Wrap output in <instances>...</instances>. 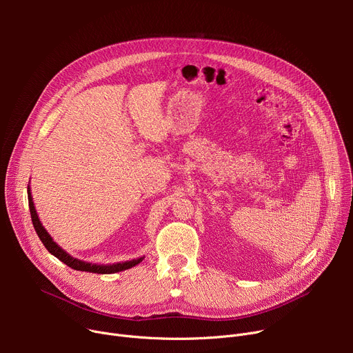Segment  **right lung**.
I'll list each match as a JSON object with an SVG mask.
<instances>
[{
	"label": "right lung",
	"mask_w": 353,
	"mask_h": 353,
	"mask_svg": "<svg viewBox=\"0 0 353 353\" xmlns=\"http://www.w3.org/2000/svg\"><path fill=\"white\" fill-rule=\"evenodd\" d=\"M28 206H30V213H31V220L34 229L39 234L40 240L43 242V245L47 248V250L54 254L63 263H65L68 268L74 269V270H83V272H91V273H100V274H107V273H116V272H121L125 269L133 268L136 265H139L144 257L140 259H134V261H128V262H123V263H113V265H92V263H87L83 261H79V259L71 257L68 253H65L57 243L54 242L51 239V236L47 233V230L43 228V225L40 223V219L37 216L34 203H32V197L30 193V188H28Z\"/></svg>",
	"instance_id": "obj_1"
}]
</instances>
